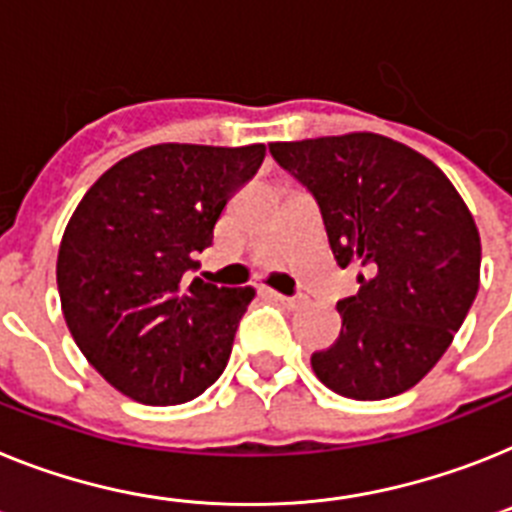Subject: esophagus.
I'll use <instances>...</instances> for the list:
<instances>
[{
    "label": "esophagus",
    "mask_w": 512,
    "mask_h": 512,
    "mask_svg": "<svg viewBox=\"0 0 512 512\" xmlns=\"http://www.w3.org/2000/svg\"><path fill=\"white\" fill-rule=\"evenodd\" d=\"M269 295H272L274 300H279V303L282 305H287V308H303L305 303H308V300L305 298H290V295H282V292H269Z\"/></svg>",
    "instance_id": "obj_1"
}]
</instances>
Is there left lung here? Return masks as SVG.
I'll list each match as a JSON object with an SVG mask.
<instances>
[{
  "label": "left lung",
  "instance_id": "1",
  "mask_svg": "<svg viewBox=\"0 0 512 512\" xmlns=\"http://www.w3.org/2000/svg\"><path fill=\"white\" fill-rule=\"evenodd\" d=\"M269 150L316 196L336 264L365 269L357 295L336 303L342 331L313 352V373L357 401L409 391L451 347L479 290L469 207L432 160L373 131Z\"/></svg>",
  "mask_w": 512,
  "mask_h": 512
}]
</instances>
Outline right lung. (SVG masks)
Listing matches in <instances>:
<instances>
[{"instance_id": "obj_1", "label": "right lung", "mask_w": 512, "mask_h": 512, "mask_svg": "<svg viewBox=\"0 0 512 512\" xmlns=\"http://www.w3.org/2000/svg\"><path fill=\"white\" fill-rule=\"evenodd\" d=\"M264 144H152L108 168L64 230L56 285L69 334L116 391L186 404L225 370L253 287L189 277Z\"/></svg>"}]
</instances>
